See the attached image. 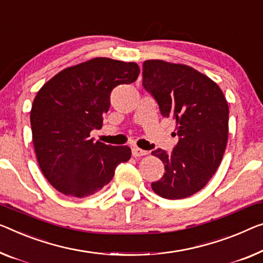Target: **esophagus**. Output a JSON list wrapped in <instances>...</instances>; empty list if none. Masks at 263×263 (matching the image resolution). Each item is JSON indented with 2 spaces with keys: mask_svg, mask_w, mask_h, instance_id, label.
<instances>
[{
  "mask_svg": "<svg viewBox=\"0 0 263 263\" xmlns=\"http://www.w3.org/2000/svg\"><path fill=\"white\" fill-rule=\"evenodd\" d=\"M145 155H147V151L142 150V148H139V147H132V156L133 157H142Z\"/></svg>",
  "mask_w": 263,
  "mask_h": 263,
  "instance_id": "obj_1",
  "label": "esophagus"
}]
</instances>
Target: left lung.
I'll list each match as a JSON object with an SVG mask.
<instances>
[{
    "instance_id": "1",
    "label": "left lung",
    "mask_w": 263,
    "mask_h": 263,
    "mask_svg": "<svg viewBox=\"0 0 263 263\" xmlns=\"http://www.w3.org/2000/svg\"><path fill=\"white\" fill-rule=\"evenodd\" d=\"M143 85L160 113L176 120L174 135L179 139L170 154L152 151L165 167L152 190L163 198H186L206 185L222 162L228 143V103L216 82L182 64L146 60Z\"/></svg>"
}]
</instances>
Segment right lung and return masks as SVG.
I'll return each mask as SVG.
<instances>
[{
	"label": "right lung",
	"mask_w": 263,
	"mask_h": 263,
	"mask_svg": "<svg viewBox=\"0 0 263 263\" xmlns=\"http://www.w3.org/2000/svg\"><path fill=\"white\" fill-rule=\"evenodd\" d=\"M139 73L136 62L94 58L62 69L37 92L30 109L34 150L58 191L77 198L96 194L131 158L128 146L94 142L89 133L103 126L112 89L135 82Z\"/></svg>",
	"instance_id": "right-lung-1"
}]
</instances>
